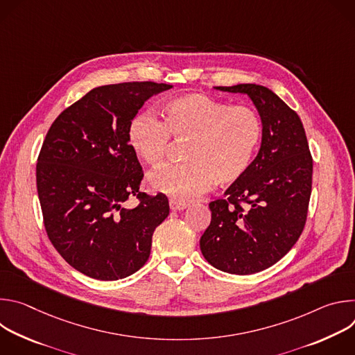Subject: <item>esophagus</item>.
<instances>
[{
	"label": "esophagus",
	"mask_w": 355,
	"mask_h": 355,
	"mask_svg": "<svg viewBox=\"0 0 355 355\" xmlns=\"http://www.w3.org/2000/svg\"><path fill=\"white\" fill-rule=\"evenodd\" d=\"M188 208V205L187 204H182V202H175V200H170V209L171 211H174V212H177V211H184V209H187Z\"/></svg>",
	"instance_id": "obj_1"
}]
</instances>
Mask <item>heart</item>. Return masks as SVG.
I'll return each mask as SVG.
<instances>
[{"label":"heart","mask_w":355,"mask_h":355,"mask_svg":"<svg viewBox=\"0 0 355 355\" xmlns=\"http://www.w3.org/2000/svg\"><path fill=\"white\" fill-rule=\"evenodd\" d=\"M162 116L163 123L150 114L133 116L128 140L133 153L148 166L163 162L168 135L188 140L185 163L164 166L147 178L151 189L175 202L193 200L214 184H236L254 160L263 126L250 107H229L204 94H185L168 99Z\"/></svg>","instance_id":"heart-1"}]
</instances>
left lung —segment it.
<instances>
[{"instance_id":"left-lung-1","label":"left lung","mask_w":355,"mask_h":355,"mask_svg":"<svg viewBox=\"0 0 355 355\" xmlns=\"http://www.w3.org/2000/svg\"><path fill=\"white\" fill-rule=\"evenodd\" d=\"M247 95L263 126L261 146L245 175L209 204L212 220L199 240L215 268L256 274L279 261L306 222L313 162L305 129L295 111L257 84L215 87Z\"/></svg>"}]
</instances>
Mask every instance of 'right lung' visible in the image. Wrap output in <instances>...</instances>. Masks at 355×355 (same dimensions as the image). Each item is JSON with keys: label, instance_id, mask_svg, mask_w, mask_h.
I'll list each match as a JSON object with an SVG mask.
<instances>
[{"label": "right lung", "instance_id": "right-lung-1", "mask_svg": "<svg viewBox=\"0 0 355 355\" xmlns=\"http://www.w3.org/2000/svg\"><path fill=\"white\" fill-rule=\"evenodd\" d=\"M150 81L96 87L50 126L36 164L47 236L77 271L99 281L126 278L148 260L168 199L139 191L141 166L128 126L146 101L170 89ZM130 194L136 209L123 204Z\"/></svg>", "mask_w": 355, "mask_h": 355}]
</instances>
